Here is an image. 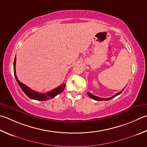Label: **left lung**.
Returning a JSON list of instances; mask_svg holds the SVG:
<instances>
[{
	"label": "left lung",
	"mask_w": 147,
	"mask_h": 147,
	"mask_svg": "<svg viewBox=\"0 0 147 147\" xmlns=\"http://www.w3.org/2000/svg\"><path fill=\"white\" fill-rule=\"evenodd\" d=\"M125 88V87H124L123 89V90H121V91H120L119 92L116 93V94L115 95H114L113 96L110 97V98H102L98 97V96H96L93 95L92 94H91V93L89 92H87V95H88V96H89V97H90V98H92V99L94 100H96V101H108V100H111L112 98H114V97H116V96H118V95H119V94H121V93L123 92V90H124Z\"/></svg>",
	"instance_id": "1"
}]
</instances>
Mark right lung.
<instances>
[{
	"mask_svg": "<svg viewBox=\"0 0 147 147\" xmlns=\"http://www.w3.org/2000/svg\"><path fill=\"white\" fill-rule=\"evenodd\" d=\"M15 65H16V57L15 58L14 63H13V69H14V75L15 77V79L16 80H17L18 84L19 85L20 87L23 90V92H24L29 98H31V99L36 100L38 101H46L55 97L56 96H57L58 94H60V93L62 92L63 90H64V88L65 87V84L63 83V84L60 85L59 87L55 88V89H53L52 90H51V91H49V92H46L45 93H39L38 92L34 91V90H32L29 87L26 86L25 84H22V82H20L19 80H18L17 76V74H16Z\"/></svg>",
	"mask_w": 147,
	"mask_h": 147,
	"instance_id": "right-lung-1",
	"label": "right lung"
}]
</instances>
